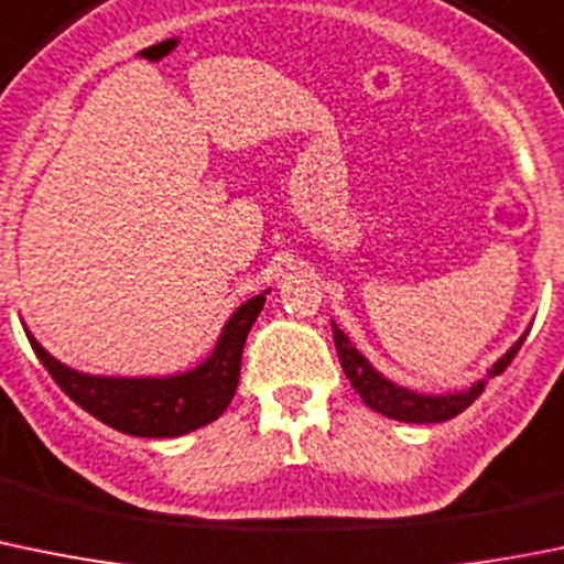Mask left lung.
Instances as JSON below:
<instances>
[{
  "mask_svg": "<svg viewBox=\"0 0 564 564\" xmlns=\"http://www.w3.org/2000/svg\"><path fill=\"white\" fill-rule=\"evenodd\" d=\"M523 338L527 336H521V341L490 369V377L501 375V371L512 364V358H516L518 349H521ZM333 341H336L338 360H341V369L344 375H347V380L352 382L355 393L364 399L366 408L377 410V413L388 415V419L408 421V424H435V421L455 419V415L463 413L485 388V382L479 380L474 382L468 391L449 393V397H421V393L408 391V388L402 386H393L391 380L377 375V371L371 369L369 360L349 344V338L344 336L336 325H333Z\"/></svg>",
  "mask_w": 564,
  "mask_h": 564,
  "instance_id": "8db88e82",
  "label": "left lung"
}]
</instances>
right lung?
I'll use <instances>...</instances> for the list:
<instances>
[{
	"label": "right lung",
	"mask_w": 564,
	"mask_h": 564,
	"mask_svg": "<svg viewBox=\"0 0 564 564\" xmlns=\"http://www.w3.org/2000/svg\"><path fill=\"white\" fill-rule=\"evenodd\" d=\"M264 294L239 305L215 352L198 369L165 380H126V377H90L54 360L26 333L32 349L52 380L98 421L112 430L140 438H176L215 421L231 404L242 369V349L256 316L264 308Z\"/></svg>",
	"instance_id": "1"
}]
</instances>
